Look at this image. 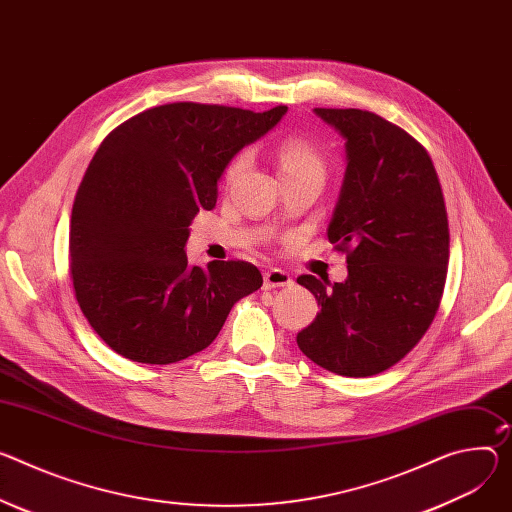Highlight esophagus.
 Returning a JSON list of instances; mask_svg holds the SVG:
<instances>
[{
	"label": "esophagus",
	"mask_w": 512,
	"mask_h": 512,
	"mask_svg": "<svg viewBox=\"0 0 512 512\" xmlns=\"http://www.w3.org/2000/svg\"><path fill=\"white\" fill-rule=\"evenodd\" d=\"M294 280L292 275L280 267H271L263 273V286L265 290H273V288H286V286H292Z\"/></svg>",
	"instance_id": "obj_1"
}]
</instances>
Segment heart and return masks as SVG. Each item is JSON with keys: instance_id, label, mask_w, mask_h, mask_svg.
Segmentation results:
<instances>
[{"instance_id": "b5f03b06", "label": "heart", "mask_w": 512, "mask_h": 512, "mask_svg": "<svg viewBox=\"0 0 512 512\" xmlns=\"http://www.w3.org/2000/svg\"><path fill=\"white\" fill-rule=\"evenodd\" d=\"M245 163V157L232 161L228 167V175H235ZM277 163H280V175L300 173V171H322L320 155L312 145H308L302 138H286V141L277 149Z\"/></svg>"}]
</instances>
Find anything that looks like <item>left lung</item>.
Masks as SVG:
<instances>
[{"mask_svg":"<svg viewBox=\"0 0 512 512\" xmlns=\"http://www.w3.org/2000/svg\"><path fill=\"white\" fill-rule=\"evenodd\" d=\"M345 141V177L329 241L347 253V280L300 275L320 306L296 337L316 365L367 378L398 363L439 310L449 226L427 151L392 122L365 110L314 108Z\"/></svg>","mask_w":512,"mask_h":512,"instance_id":"left-lung-1","label":"left lung"}]
</instances>
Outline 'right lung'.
Instances as JSON below:
<instances>
[{
    "label": "right lung",
    "instance_id": "obj_1",
    "mask_svg": "<svg viewBox=\"0 0 512 512\" xmlns=\"http://www.w3.org/2000/svg\"><path fill=\"white\" fill-rule=\"evenodd\" d=\"M286 112L177 102L106 136L75 196L69 255L79 308L118 355L151 365L190 357L261 288L255 265H190L185 243L194 216L216 206L228 163Z\"/></svg>",
    "mask_w": 512,
    "mask_h": 512
}]
</instances>
